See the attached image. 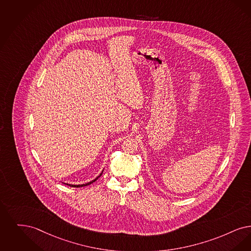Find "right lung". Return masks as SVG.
I'll return each instance as SVG.
<instances>
[{
    "label": "right lung",
    "instance_id": "right-lung-1",
    "mask_svg": "<svg viewBox=\"0 0 251 251\" xmlns=\"http://www.w3.org/2000/svg\"><path fill=\"white\" fill-rule=\"evenodd\" d=\"M102 174H103V171H102V173L100 174V175H98V177L96 178V179H94L93 181H91V182H88V183H86V184H82V185H70V184H66V185H69V186H72V187H81V186H85V185H91V184H93L94 182H96L97 180H98V178L102 175ZM65 184V183H64Z\"/></svg>",
    "mask_w": 251,
    "mask_h": 251
}]
</instances>
